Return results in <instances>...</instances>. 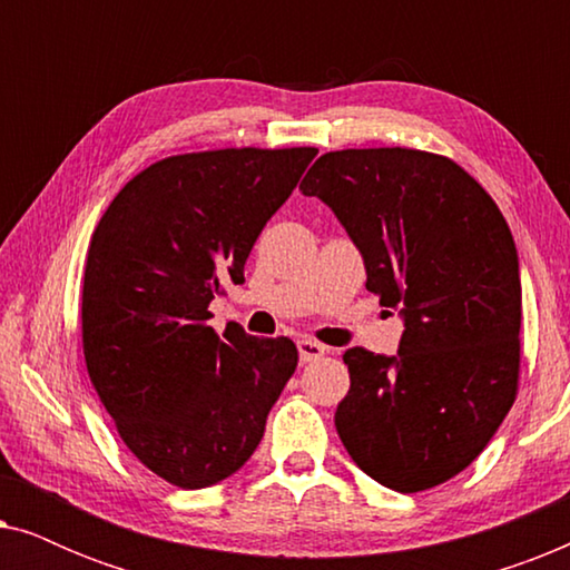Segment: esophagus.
I'll return each instance as SVG.
<instances>
[{"label":"esophagus","mask_w":570,"mask_h":570,"mask_svg":"<svg viewBox=\"0 0 570 570\" xmlns=\"http://www.w3.org/2000/svg\"><path fill=\"white\" fill-rule=\"evenodd\" d=\"M326 353L324 345H318L316 340H298V355L303 363H311V361H318Z\"/></svg>","instance_id":"esophagus-1"}]
</instances>
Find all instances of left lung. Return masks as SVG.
I'll return each instance as SVG.
<instances>
[{"label":"left lung","instance_id":"obj_1","mask_svg":"<svg viewBox=\"0 0 570 570\" xmlns=\"http://www.w3.org/2000/svg\"><path fill=\"white\" fill-rule=\"evenodd\" d=\"M345 225L365 287L400 308V353L342 355L334 425L361 470L396 493L466 470L519 389L521 279L509 223L454 160L410 147L326 153L301 181Z\"/></svg>","mask_w":570,"mask_h":570}]
</instances>
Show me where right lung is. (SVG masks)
Masks as SVG:
<instances>
[{
  "mask_svg": "<svg viewBox=\"0 0 570 570\" xmlns=\"http://www.w3.org/2000/svg\"><path fill=\"white\" fill-rule=\"evenodd\" d=\"M316 147L170 155L116 194L90 238L82 353L127 449L184 490L230 478L259 446L298 365L287 337H223L209 301L244 264Z\"/></svg>",
  "mask_w": 570,
  "mask_h": 570,
  "instance_id": "1",
  "label": "right lung"
}]
</instances>
